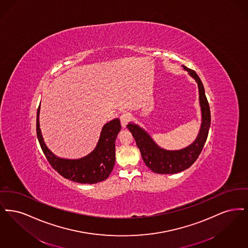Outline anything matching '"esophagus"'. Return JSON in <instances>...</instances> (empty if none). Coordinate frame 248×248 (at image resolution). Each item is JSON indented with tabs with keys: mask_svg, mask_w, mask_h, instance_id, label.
<instances>
[{
	"mask_svg": "<svg viewBox=\"0 0 248 248\" xmlns=\"http://www.w3.org/2000/svg\"><path fill=\"white\" fill-rule=\"evenodd\" d=\"M119 119H120V123H121V126H122L123 128H126L127 124L129 123V120L131 119V116H130V114L128 113V112H125V113L121 114V116H120Z\"/></svg>",
	"mask_w": 248,
	"mask_h": 248,
	"instance_id": "34e87169",
	"label": "esophagus"
}]
</instances>
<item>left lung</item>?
Listing matches in <instances>:
<instances>
[{"instance_id": "obj_1", "label": "left lung", "mask_w": 248, "mask_h": 248, "mask_svg": "<svg viewBox=\"0 0 248 248\" xmlns=\"http://www.w3.org/2000/svg\"><path fill=\"white\" fill-rule=\"evenodd\" d=\"M189 75L194 78L198 85L199 103L202 112V123L199 133L192 144L181 150H166L159 147L151 136L137 124L129 123L127 128L131 132L138 148L140 149L142 160L153 172L159 174H175L190 168L203 150L210 128V109L205 97V89L200 78L193 69L183 65Z\"/></svg>"}]
</instances>
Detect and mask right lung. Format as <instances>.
Instances as JSON below:
<instances>
[{"mask_svg":"<svg viewBox=\"0 0 248 248\" xmlns=\"http://www.w3.org/2000/svg\"><path fill=\"white\" fill-rule=\"evenodd\" d=\"M39 115L40 107L37 112V137L47 160L57 172L65 179L78 183L93 184L108 179L116 160L115 142L121 129L119 119L104 125L93 151L78 159H65L56 156L46 146L40 129Z\"/></svg>","mask_w":248,"mask_h":248,"instance_id":"obj_1","label":"right lung"}]
</instances>
